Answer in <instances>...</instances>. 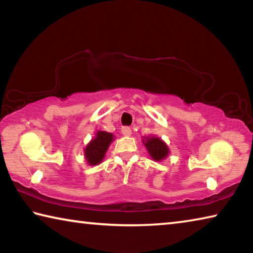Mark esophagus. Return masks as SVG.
I'll list each match as a JSON object with an SVG mask.
<instances>
[{
  "instance_id": "obj_1",
  "label": "esophagus",
  "mask_w": 253,
  "mask_h": 253,
  "mask_svg": "<svg viewBox=\"0 0 253 253\" xmlns=\"http://www.w3.org/2000/svg\"><path fill=\"white\" fill-rule=\"evenodd\" d=\"M122 134L124 136H130L131 135V129L129 127H123L122 128Z\"/></svg>"
}]
</instances>
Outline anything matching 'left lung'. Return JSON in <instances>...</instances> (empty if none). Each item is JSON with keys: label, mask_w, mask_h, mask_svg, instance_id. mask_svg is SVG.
<instances>
[{"label": "left lung", "mask_w": 253, "mask_h": 253, "mask_svg": "<svg viewBox=\"0 0 253 253\" xmlns=\"http://www.w3.org/2000/svg\"><path fill=\"white\" fill-rule=\"evenodd\" d=\"M142 142L144 144V146L146 147L149 156H151V158H153V161L162 162L163 160H165V158L169 156V148L164 140L160 138V137H156L153 135L147 136V137H144Z\"/></svg>", "instance_id": "1"}]
</instances>
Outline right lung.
I'll list each match as a JSON object with an SVG mask.
<instances>
[{
    "label": "right lung",
    "mask_w": 253,
    "mask_h": 253,
    "mask_svg": "<svg viewBox=\"0 0 253 253\" xmlns=\"http://www.w3.org/2000/svg\"><path fill=\"white\" fill-rule=\"evenodd\" d=\"M114 139L115 136L111 132L98 130L84 149V156L88 165L96 166L100 164Z\"/></svg>",
    "instance_id": "1"
}]
</instances>
